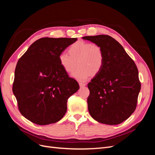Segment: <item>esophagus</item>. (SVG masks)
<instances>
[{"label": "esophagus", "mask_w": 155, "mask_h": 155, "mask_svg": "<svg viewBox=\"0 0 155 155\" xmlns=\"http://www.w3.org/2000/svg\"><path fill=\"white\" fill-rule=\"evenodd\" d=\"M79 86H80V87H85L86 85V84L83 83H79Z\"/></svg>", "instance_id": "1"}]
</instances>
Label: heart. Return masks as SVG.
Wrapping results in <instances>:
<instances>
[{
	"label": "heart",
	"instance_id": "1",
	"mask_svg": "<svg viewBox=\"0 0 155 155\" xmlns=\"http://www.w3.org/2000/svg\"><path fill=\"white\" fill-rule=\"evenodd\" d=\"M68 54L61 53L59 55V64L64 71L72 74V77L79 81H85L92 76L99 74L104 66L105 54L100 46L78 41L70 45Z\"/></svg>",
	"mask_w": 155,
	"mask_h": 155
}]
</instances>
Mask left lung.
<instances>
[{
	"instance_id": "1",
	"label": "left lung",
	"mask_w": 155,
	"mask_h": 155,
	"mask_svg": "<svg viewBox=\"0 0 155 155\" xmlns=\"http://www.w3.org/2000/svg\"><path fill=\"white\" fill-rule=\"evenodd\" d=\"M82 39L100 46L105 54L101 71L88 84L89 113L101 124L122 123L137 107L141 88L138 68L123 46L112 37L98 35Z\"/></svg>"
}]
</instances>
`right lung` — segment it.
I'll return each mask as SVG.
<instances>
[{"instance_id": "right-lung-1", "label": "right lung", "mask_w": 155, "mask_h": 155, "mask_svg": "<svg viewBox=\"0 0 155 155\" xmlns=\"http://www.w3.org/2000/svg\"><path fill=\"white\" fill-rule=\"evenodd\" d=\"M77 38L44 37L35 41L18 61L13 92L21 114L40 125L64 116L67 100L79 88L59 61V55Z\"/></svg>"}]
</instances>
